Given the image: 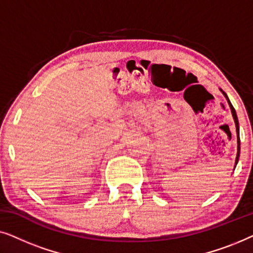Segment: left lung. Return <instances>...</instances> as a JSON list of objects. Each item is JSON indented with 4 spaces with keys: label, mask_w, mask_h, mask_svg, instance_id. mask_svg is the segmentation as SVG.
Wrapping results in <instances>:
<instances>
[{
    "label": "left lung",
    "mask_w": 253,
    "mask_h": 253,
    "mask_svg": "<svg viewBox=\"0 0 253 253\" xmlns=\"http://www.w3.org/2000/svg\"><path fill=\"white\" fill-rule=\"evenodd\" d=\"M221 92L223 93V95L226 96L228 103H229V107H230V109H231V114H233V117H234V121H235V126H236V132H237V155H236V161H235V167H236V165H237V162H238V158H240V151H241V147H240V145H241V141H240V124H238V120H237L236 112H235L234 107H233V105H231V103H230V101H229V99H228L227 94L222 91V89H221Z\"/></svg>",
    "instance_id": "left-lung-1"
}]
</instances>
